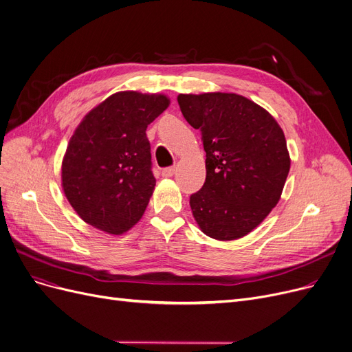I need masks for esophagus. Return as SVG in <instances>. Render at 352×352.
I'll list each match as a JSON object with an SVG mask.
<instances>
[{
  "label": "esophagus",
  "mask_w": 352,
  "mask_h": 352,
  "mask_svg": "<svg viewBox=\"0 0 352 352\" xmlns=\"http://www.w3.org/2000/svg\"><path fill=\"white\" fill-rule=\"evenodd\" d=\"M174 171H175V168L174 166H166V168H164L162 171H161V174H162V177H173V174H174Z\"/></svg>",
  "instance_id": "1"
}]
</instances>
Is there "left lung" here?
I'll use <instances>...</instances> for the list:
<instances>
[{"instance_id":"obj_1","label":"left lung","mask_w":352,"mask_h":352,"mask_svg":"<svg viewBox=\"0 0 352 352\" xmlns=\"http://www.w3.org/2000/svg\"><path fill=\"white\" fill-rule=\"evenodd\" d=\"M177 101L207 153L206 182L190 197L192 215L211 238H241L280 201L291 164L283 129L243 96L179 94Z\"/></svg>"}]
</instances>
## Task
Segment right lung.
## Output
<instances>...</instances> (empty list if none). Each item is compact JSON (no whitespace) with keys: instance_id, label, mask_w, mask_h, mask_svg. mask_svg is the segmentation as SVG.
Instances as JSON below:
<instances>
[{"instance_id":"obj_1","label":"right lung","mask_w":352,"mask_h":352,"mask_svg":"<svg viewBox=\"0 0 352 352\" xmlns=\"http://www.w3.org/2000/svg\"><path fill=\"white\" fill-rule=\"evenodd\" d=\"M168 104L165 96L117 92L78 125L63 161V187L87 224L120 235L141 219L155 187L145 131Z\"/></svg>"}]
</instances>
